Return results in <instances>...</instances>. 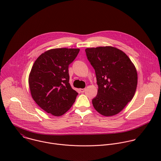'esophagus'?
<instances>
[{
  "instance_id": "1",
  "label": "esophagus",
  "mask_w": 161,
  "mask_h": 161,
  "mask_svg": "<svg viewBox=\"0 0 161 161\" xmlns=\"http://www.w3.org/2000/svg\"><path fill=\"white\" fill-rule=\"evenodd\" d=\"M80 92H81V93H83V92H85V88H81V89H80Z\"/></svg>"
}]
</instances>
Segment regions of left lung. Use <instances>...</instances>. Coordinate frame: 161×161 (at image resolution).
Segmentation results:
<instances>
[{"instance_id": "8db88e82", "label": "left lung", "mask_w": 161, "mask_h": 161, "mask_svg": "<svg viewBox=\"0 0 161 161\" xmlns=\"http://www.w3.org/2000/svg\"><path fill=\"white\" fill-rule=\"evenodd\" d=\"M95 69L98 90L92 99L96 110L104 116L120 112L133 98L137 84L136 67L122 50L112 47L85 50Z\"/></svg>"}]
</instances>
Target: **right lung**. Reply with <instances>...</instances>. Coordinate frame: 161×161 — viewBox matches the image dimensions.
Here are the masks:
<instances>
[{
	"label": "right lung",
	"instance_id": "obj_1",
	"mask_svg": "<svg viewBox=\"0 0 161 161\" xmlns=\"http://www.w3.org/2000/svg\"><path fill=\"white\" fill-rule=\"evenodd\" d=\"M80 49L55 48L42 53L35 61L29 77L32 97L37 104L54 116L71 108L78 94L69 84V65Z\"/></svg>",
	"mask_w": 161,
	"mask_h": 161
}]
</instances>
